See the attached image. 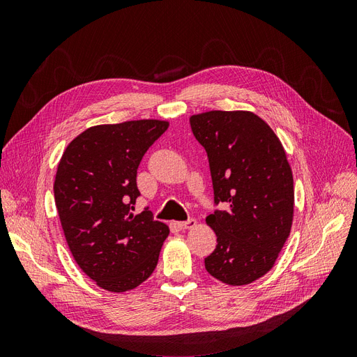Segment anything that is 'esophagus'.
I'll list each match as a JSON object with an SVG mask.
<instances>
[{
    "instance_id": "34e87169",
    "label": "esophagus",
    "mask_w": 357,
    "mask_h": 357,
    "mask_svg": "<svg viewBox=\"0 0 357 357\" xmlns=\"http://www.w3.org/2000/svg\"><path fill=\"white\" fill-rule=\"evenodd\" d=\"M197 226V220L195 219H189L186 222H177V228L180 229H192Z\"/></svg>"
}]
</instances>
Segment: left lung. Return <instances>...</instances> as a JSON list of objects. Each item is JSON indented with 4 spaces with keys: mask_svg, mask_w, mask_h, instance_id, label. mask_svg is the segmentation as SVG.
<instances>
[{
    "mask_svg": "<svg viewBox=\"0 0 357 357\" xmlns=\"http://www.w3.org/2000/svg\"><path fill=\"white\" fill-rule=\"evenodd\" d=\"M208 156L214 210L205 222L218 245L205 269L231 286L265 275L277 261L294 220V176L278 137L252 112L213 110L190 117Z\"/></svg>",
    "mask_w": 357,
    "mask_h": 357,
    "instance_id": "1",
    "label": "left lung"
}]
</instances>
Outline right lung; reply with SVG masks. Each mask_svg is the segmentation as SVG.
Wrapping results in <instances>:
<instances>
[{"instance_id":"obj_1","label":"right lung","mask_w":357,"mask_h":357,"mask_svg":"<svg viewBox=\"0 0 357 357\" xmlns=\"http://www.w3.org/2000/svg\"><path fill=\"white\" fill-rule=\"evenodd\" d=\"M168 122L144 119L88 128L63 152L55 177V204L70 252L100 287L135 289L152 275L169 234L139 197L137 169Z\"/></svg>"}]
</instances>
